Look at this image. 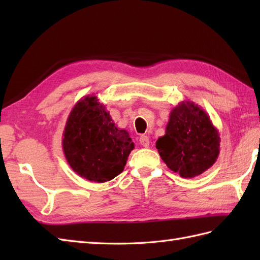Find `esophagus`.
Here are the masks:
<instances>
[{
    "label": "esophagus",
    "mask_w": 260,
    "mask_h": 260,
    "mask_svg": "<svg viewBox=\"0 0 260 260\" xmlns=\"http://www.w3.org/2000/svg\"><path fill=\"white\" fill-rule=\"evenodd\" d=\"M140 143H141L142 146L148 147V146H150V139H148L146 135H142L140 137Z\"/></svg>",
    "instance_id": "34e87169"
}]
</instances>
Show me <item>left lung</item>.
Masks as SVG:
<instances>
[{
	"mask_svg": "<svg viewBox=\"0 0 260 260\" xmlns=\"http://www.w3.org/2000/svg\"><path fill=\"white\" fill-rule=\"evenodd\" d=\"M156 148L170 170L182 178H194L217 161L219 132L200 106L181 102L171 110L165 135L156 141Z\"/></svg>",
	"mask_w": 260,
	"mask_h": 260,
	"instance_id": "left-lung-1",
	"label": "left lung"
}]
</instances>
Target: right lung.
<instances>
[{
	"label": "right lung",
	"mask_w": 260,
	"mask_h": 260,
	"mask_svg": "<svg viewBox=\"0 0 260 260\" xmlns=\"http://www.w3.org/2000/svg\"><path fill=\"white\" fill-rule=\"evenodd\" d=\"M70 168L81 178L104 183L123 172L134 150L128 132L115 125L103 104L88 95L71 109L62 134Z\"/></svg>",
	"instance_id": "obj_1"
}]
</instances>
